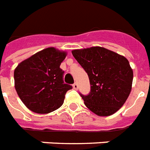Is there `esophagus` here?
I'll list each match as a JSON object with an SVG mask.
<instances>
[{
    "instance_id": "34e87169",
    "label": "esophagus",
    "mask_w": 150,
    "mask_h": 150,
    "mask_svg": "<svg viewBox=\"0 0 150 150\" xmlns=\"http://www.w3.org/2000/svg\"><path fill=\"white\" fill-rule=\"evenodd\" d=\"M73 87H74V89L77 90L78 89V84H77L76 83H74V84H73Z\"/></svg>"
}]
</instances>
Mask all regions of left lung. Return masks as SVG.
Wrapping results in <instances>:
<instances>
[{"mask_svg":"<svg viewBox=\"0 0 150 150\" xmlns=\"http://www.w3.org/2000/svg\"><path fill=\"white\" fill-rule=\"evenodd\" d=\"M72 54L89 77L91 91L80 94L86 107L99 116L115 113L132 90L133 72L128 59L99 46L73 50Z\"/></svg>","mask_w":150,"mask_h":150,"instance_id":"obj_1","label":"left lung"}]
</instances>
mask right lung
Here are the masks:
<instances>
[{"label": "right lung", "instance_id": "add662e5", "mask_svg": "<svg viewBox=\"0 0 150 150\" xmlns=\"http://www.w3.org/2000/svg\"><path fill=\"white\" fill-rule=\"evenodd\" d=\"M67 52L53 47L37 52L18 65L14 87L19 98L33 112L47 114L60 108L71 85L64 83L61 63Z\"/></svg>", "mask_w": 150, "mask_h": 150}]
</instances>
